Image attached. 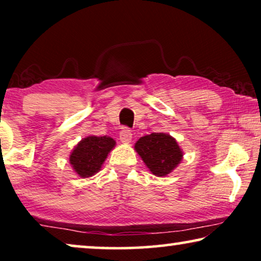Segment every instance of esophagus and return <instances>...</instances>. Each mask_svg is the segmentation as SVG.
<instances>
[{"mask_svg":"<svg viewBox=\"0 0 261 261\" xmlns=\"http://www.w3.org/2000/svg\"><path fill=\"white\" fill-rule=\"evenodd\" d=\"M132 130L129 129V128L124 127L122 128V130L120 132V140L121 142H123V144H129V142L132 141Z\"/></svg>","mask_w":261,"mask_h":261,"instance_id":"obj_1","label":"esophagus"}]
</instances>
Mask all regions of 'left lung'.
<instances>
[{
    "instance_id": "1",
    "label": "left lung",
    "mask_w": 261,
    "mask_h": 261,
    "mask_svg": "<svg viewBox=\"0 0 261 261\" xmlns=\"http://www.w3.org/2000/svg\"><path fill=\"white\" fill-rule=\"evenodd\" d=\"M134 147L149 171L158 177H165L172 172L183 159V152L176 139L165 133H152L142 137Z\"/></svg>"
}]
</instances>
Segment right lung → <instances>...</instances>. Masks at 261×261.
<instances>
[{"label":"right lung","mask_w":261,"mask_h":261,"mask_svg":"<svg viewBox=\"0 0 261 261\" xmlns=\"http://www.w3.org/2000/svg\"><path fill=\"white\" fill-rule=\"evenodd\" d=\"M115 140L109 137L84 138L78 142L70 155V164L82 178L94 176L101 170L108 153L115 147Z\"/></svg>","instance_id":"add662e5"}]
</instances>
